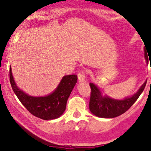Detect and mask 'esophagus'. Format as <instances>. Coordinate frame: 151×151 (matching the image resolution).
Wrapping results in <instances>:
<instances>
[{
  "instance_id": "esophagus-1",
  "label": "esophagus",
  "mask_w": 151,
  "mask_h": 151,
  "mask_svg": "<svg viewBox=\"0 0 151 151\" xmlns=\"http://www.w3.org/2000/svg\"><path fill=\"white\" fill-rule=\"evenodd\" d=\"M78 79L80 82H83L85 81V72L84 71L82 70L78 73Z\"/></svg>"
}]
</instances>
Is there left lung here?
<instances>
[{"instance_id":"1","label":"left lung","mask_w":151,"mask_h":151,"mask_svg":"<svg viewBox=\"0 0 151 151\" xmlns=\"http://www.w3.org/2000/svg\"><path fill=\"white\" fill-rule=\"evenodd\" d=\"M145 57L147 62H148L147 52L145 51ZM146 82L147 80L140 87L136 93L134 94L132 97H126L122 100L112 99L108 96L102 97L98 87L93 83H89L91 88L89 110L93 115L104 118H113L122 115L129 110L130 107L135 103L145 89Z\"/></svg>"}]
</instances>
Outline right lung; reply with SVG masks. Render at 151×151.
<instances>
[{"mask_svg": "<svg viewBox=\"0 0 151 151\" xmlns=\"http://www.w3.org/2000/svg\"><path fill=\"white\" fill-rule=\"evenodd\" d=\"M10 82L20 102L33 115L49 120L58 118L66 110L67 102L77 82L75 74L64 76L57 89L45 97H33L26 94L16 86L10 67Z\"/></svg>", "mask_w": 151, "mask_h": 151, "instance_id": "add662e5", "label": "right lung"}]
</instances>
